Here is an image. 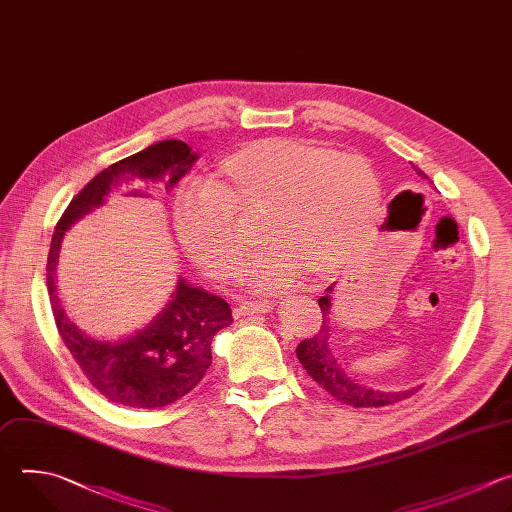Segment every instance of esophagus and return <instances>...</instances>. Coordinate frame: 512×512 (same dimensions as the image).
<instances>
[{"label": "esophagus", "mask_w": 512, "mask_h": 512, "mask_svg": "<svg viewBox=\"0 0 512 512\" xmlns=\"http://www.w3.org/2000/svg\"><path fill=\"white\" fill-rule=\"evenodd\" d=\"M272 309V302L268 300H244L238 304V315H250V313H268Z\"/></svg>", "instance_id": "obj_1"}]
</instances>
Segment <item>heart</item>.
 Instances as JSON below:
<instances>
[{"label": "heart", "mask_w": 512, "mask_h": 512, "mask_svg": "<svg viewBox=\"0 0 512 512\" xmlns=\"http://www.w3.org/2000/svg\"><path fill=\"white\" fill-rule=\"evenodd\" d=\"M381 183L359 155L270 137L230 153L201 193L175 206L183 250L216 278H232L248 240L240 232L262 222L268 246L252 258L244 280L280 290L298 276L325 280L361 246L377 214Z\"/></svg>", "instance_id": "b5f03b06"}]
</instances>
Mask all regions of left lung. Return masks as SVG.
<instances>
[{
	"instance_id": "1",
	"label": "left lung",
	"mask_w": 512,
	"mask_h": 512,
	"mask_svg": "<svg viewBox=\"0 0 512 512\" xmlns=\"http://www.w3.org/2000/svg\"><path fill=\"white\" fill-rule=\"evenodd\" d=\"M414 169L420 177H426L424 171H420L418 167H414ZM331 290H333V286L327 288V292H331ZM319 306L323 313V325L315 337L300 341V345L296 347V357L302 363V367L306 369V373H309L323 389H327L335 399H339L341 403L353 405V407H383V405H391L401 399L412 397L420 389L418 387V389H410V391L385 393V391H375V389L355 383L341 369V365L337 363V359L331 355V349H329L331 294L321 296Z\"/></svg>"
}]
</instances>
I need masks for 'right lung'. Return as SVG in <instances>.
Listing matches in <instances>:
<instances>
[{"mask_svg": "<svg viewBox=\"0 0 512 512\" xmlns=\"http://www.w3.org/2000/svg\"><path fill=\"white\" fill-rule=\"evenodd\" d=\"M195 159L197 153L183 141H161L113 163L72 197L52 234L46 282L58 333L92 387L109 401L135 410H159L187 395L203 379L212 365L216 333L232 325L230 304L179 280L169 304L147 329L119 343H100L80 333L64 315L54 284L58 250L64 232L102 206L111 189L131 179L163 177H169L165 189L173 187Z\"/></svg>", "mask_w": 512, "mask_h": 512, "instance_id": "obj_1", "label": "right lung"}]
</instances>
